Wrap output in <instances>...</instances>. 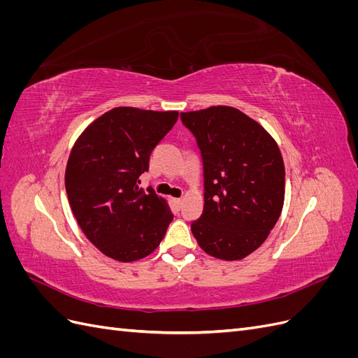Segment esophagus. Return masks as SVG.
I'll return each mask as SVG.
<instances>
[{"label":"esophagus","mask_w":358,"mask_h":358,"mask_svg":"<svg viewBox=\"0 0 358 358\" xmlns=\"http://www.w3.org/2000/svg\"><path fill=\"white\" fill-rule=\"evenodd\" d=\"M173 201H175V204L178 206L179 209H180V206H182V199H175V200H173Z\"/></svg>","instance_id":"esophagus-1"}]
</instances>
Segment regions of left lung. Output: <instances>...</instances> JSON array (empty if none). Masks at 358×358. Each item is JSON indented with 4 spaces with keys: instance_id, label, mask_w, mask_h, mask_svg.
<instances>
[{
    "instance_id": "8db88e82",
    "label": "left lung",
    "mask_w": 358,
    "mask_h": 358,
    "mask_svg": "<svg viewBox=\"0 0 358 358\" xmlns=\"http://www.w3.org/2000/svg\"><path fill=\"white\" fill-rule=\"evenodd\" d=\"M203 161L204 208L191 231L209 255L234 262L267 239L282 212L285 167L266 129L234 107L180 113Z\"/></svg>"
}]
</instances>
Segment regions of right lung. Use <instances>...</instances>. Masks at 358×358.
<instances>
[{
    "mask_svg": "<svg viewBox=\"0 0 358 358\" xmlns=\"http://www.w3.org/2000/svg\"><path fill=\"white\" fill-rule=\"evenodd\" d=\"M178 112L116 107L85 129L73 146L66 191L90 242L117 262L155 251L173 213L152 187H138L149 158L178 121Z\"/></svg>",
    "mask_w": 358,
    "mask_h": 358,
    "instance_id": "right-lung-1",
    "label": "right lung"
}]
</instances>
